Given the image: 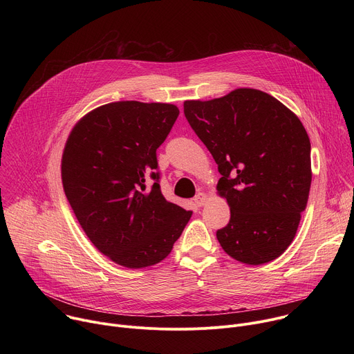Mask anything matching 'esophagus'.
I'll use <instances>...</instances> for the list:
<instances>
[{"label":"esophagus","mask_w":354,"mask_h":354,"mask_svg":"<svg viewBox=\"0 0 354 354\" xmlns=\"http://www.w3.org/2000/svg\"><path fill=\"white\" fill-rule=\"evenodd\" d=\"M194 203L198 206V207H201V206H203L205 203H206V201H207V194L206 193H197L196 196H194Z\"/></svg>","instance_id":"1"}]
</instances>
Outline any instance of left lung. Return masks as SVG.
<instances>
[{"mask_svg":"<svg viewBox=\"0 0 354 354\" xmlns=\"http://www.w3.org/2000/svg\"><path fill=\"white\" fill-rule=\"evenodd\" d=\"M185 116L212 153L230 223L217 231L246 265L279 258L292 242L311 187V142L299 119L272 95L238 88L212 100H185Z\"/></svg>","mask_w":354,"mask_h":354,"instance_id":"obj_1","label":"left lung"}]
</instances>
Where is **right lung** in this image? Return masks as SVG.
<instances>
[{
    "label": "right lung",
    "mask_w": 354,
    "mask_h": 354,
    "mask_svg": "<svg viewBox=\"0 0 354 354\" xmlns=\"http://www.w3.org/2000/svg\"><path fill=\"white\" fill-rule=\"evenodd\" d=\"M178 116L171 104H106L74 126L63 151V187L80 225L127 269L164 261L192 217L164 197L157 172V148Z\"/></svg>",
    "instance_id": "add662e5"
}]
</instances>
